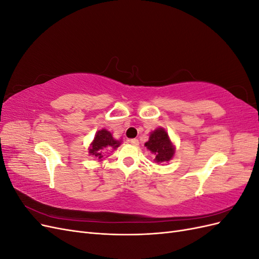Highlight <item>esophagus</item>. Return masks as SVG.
<instances>
[{
    "instance_id": "obj_1",
    "label": "esophagus",
    "mask_w": 259,
    "mask_h": 259,
    "mask_svg": "<svg viewBox=\"0 0 259 259\" xmlns=\"http://www.w3.org/2000/svg\"><path fill=\"white\" fill-rule=\"evenodd\" d=\"M128 143H131L133 146H138L139 145V142H138V139H136V138H133V139H130L128 140Z\"/></svg>"
}]
</instances>
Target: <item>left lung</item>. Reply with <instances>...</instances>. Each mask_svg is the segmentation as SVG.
Here are the masks:
<instances>
[{
  "label": "left lung",
  "mask_w": 259,
  "mask_h": 259,
  "mask_svg": "<svg viewBox=\"0 0 259 259\" xmlns=\"http://www.w3.org/2000/svg\"><path fill=\"white\" fill-rule=\"evenodd\" d=\"M145 146L154 155V162L158 164L169 162L173 159L176 150V147L170 140L168 133L163 127H158L151 132Z\"/></svg>",
  "instance_id": "obj_1"
}]
</instances>
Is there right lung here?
I'll use <instances>...</instances> for the list:
<instances>
[{
	"mask_svg": "<svg viewBox=\"0 0 259 259\" xmlns=\"http://www.w3.org/2000/svg\"><path fill=\"white\" fill-rule=\"evenodd\" d=\"M121 140L114 139L112 134L106 128L98 131L93 142L90 144L89 153L97 159L99 162L104 160L105 153L109 150H115L121 145Z\"/></svg>",
	"mask_w": 259,
	"mask_h": 259,
	"instance_id": "1",
	"label": "right lung"
}]
</instances>
